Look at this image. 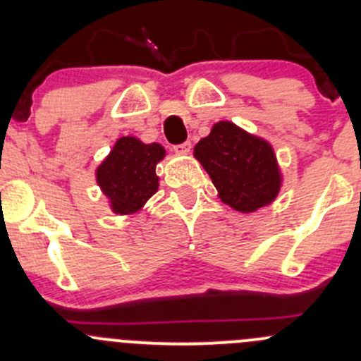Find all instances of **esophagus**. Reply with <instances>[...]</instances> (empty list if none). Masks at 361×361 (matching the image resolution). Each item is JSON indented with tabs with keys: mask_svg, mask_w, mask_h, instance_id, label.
<instances>
[{
	"mask_svg": "<svg viewBox=\"0 0 361 361\" xmlns=\"http://www.w3.org/2000/svg\"><path fill=\"white\" fill-rule=\"evenodd\" d=\"M190 148H192L190 141H185V143L176 145V147H174V152H176V154H180V155H187L188 152H190Z\"/></svg>",
	"mask_w": 361,
	"mask_h": 361,
	"instance_id": "esophagus-1",
	"label": "esophagus"
}]
</instances>
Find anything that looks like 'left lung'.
<instances>
[{
  "mask_svg": "<svg viewBox=\"0 0 361 361\" xmlns=\"http://www.w3.org/2000/svg\"><path fill=\"white\" fill-rule=\"evenodd\" d=\"M194 157L209 174L221 202L235 211L253 213L274 202L281 190L271 143L227 120L214 123L209 136L195 145Z\"/></svg>",
  "mask_w": 361,
  "mask_h": 361,
  "instance_id": "1",
  "label": "left lung"
}]
</instances>
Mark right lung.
<instances>
[{
  "label": "right lung",
  "mask_w": 361,
  "mask_h": 361,
  "mask_svg": "<svg viewBox=\"0 0 361 361\" xmlns=\"http://www.w3.org/2000/svg\"><path fill=\"white\" fill-rule=\"evenodd\" d=\"M166 157L159 143H143L134 136L116 140L108 157L96 169V181L116 214H133L143 209L159 190L155 166Z\"/></svg>",
  "instance_id": "1"
}]
</instances>
